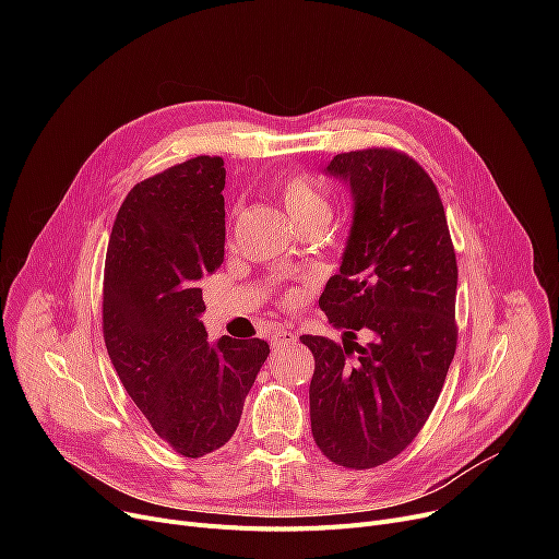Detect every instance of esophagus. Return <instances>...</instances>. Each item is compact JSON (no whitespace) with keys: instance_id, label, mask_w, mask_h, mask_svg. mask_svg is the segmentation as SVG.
Instances as JSON below:
<instances>
[{"instance_id":"obj_1","label":"esophagus","mask_w":559,"mask_h":559,"mask_svg":"<svg viewBox=\"0 0 559 559\" xmlns=\"http://www.w3.org/2000/svg\"><path fill=\"white\" fill-rule=\"evenodd\" d=\"M295 342H297V335L287 329L272 331V346H285V344H295Z\"/></svg>"}]
</instances>
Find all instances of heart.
<instances>
[{
    "label": "heart",
    "instance_id": "obj_1",
    "mask_svg": "<svg viewBox=\"0 0 559 559\" xmlns=\"http://www.w3.org/2000/svg\"><path fill=\"white\" fill-rule=\"evenodd\" d=\"M281 201L289 219L299 228L306 224H326L333 213V203L314 179L308 174H289L281 186ZM289 301H295L297 295L289 292Z\"/></svg>",
    "mask_w": 559,
    "mask_h": 559
}]
</instances>
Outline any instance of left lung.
Masks as SVG:
<instances>
[{
	"mask_svg": "<svg viewBox=\"0 0 559 559\" xmlns=\"http://www.w3.org/2000/svg\"><path fill=\"white\" fill-rule=\"evenodd\" d=\"M326 171L350 188L354 224L319 297L342 344L301 337L314 356L310 426L331 462L362 472L413 442L444 388L457 262L442 199L415 158L371 146L337 154Z\"/></svg>",
	"mask_w": 559,
	"mask_h": 559,
	"instance_id": "1",
	"label": "left lung"
}]
</instances>
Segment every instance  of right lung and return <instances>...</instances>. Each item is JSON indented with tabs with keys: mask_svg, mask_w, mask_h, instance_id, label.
Returning a JSON list of instances; mask_svg holds the SVG:
<instances>
[{
	"mask_svg": "<svg viewBox=\"0 0 559 559\" xmlns=\"http://www.w3.org/2000/svg\"><path fill=\"white\" fill-rule=\"evenodd\" d=\"M219 156L140 181L115 217L104 270V340L124 390L183 457L222 449L270 356L264 340L209 342L199 281L224 262Z\"/></svg>",
	"mask_w": 559,
	"mask_h": 559,
	"instance_id": "1",
	"label": "right lung"
}]
</instances>
